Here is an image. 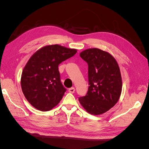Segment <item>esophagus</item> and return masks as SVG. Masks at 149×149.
<instances>
[{
  "mask_svg": "<svg viewBox=\"0 0 149 149\" xmlns=\"http://www.w3.org/2000/svg\"><path fill=\"white\" fill-rule=\"evenodd\" d=\"M74 91H75V88H74L72 87V88H71L68 89V92L70 93H74Z\"/></svg>",
  "mask_w": 149,
  "mask_h": 149,
  "instance_id": "1",
  "label": "esophagus"
}]
</instances>
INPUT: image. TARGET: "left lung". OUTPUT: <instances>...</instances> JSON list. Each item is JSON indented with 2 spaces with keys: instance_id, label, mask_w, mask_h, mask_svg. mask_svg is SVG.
Returning <instances> with one entry per match:
<instances>
[{
  "instance_id": "1",
  "label": "left lung",
  "mask_w": 149,
  "mask_h": 149,
  "mask_svg": "<svg viewBox=\"0 0 149 149\" xmlns=\"http://www.w3.org/2000/svg\"><path fill=\"white\" fill-rule=\"evenodd\" d=\"M79 55L88 65L89 86L79 101L88 113L102 114L119 100L123 83L119 65L111 54L98 48L85 49Z\"/></svg>"
}]
</instances>
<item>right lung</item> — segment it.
<instances>
[{
    "label": "right lung",
    "instance_id": "1",
    "mask_svg": "<svg viewBox=\"0 0 149 149\" xmlns=\"http://www.w3.org/2000/svg\"><path fill=\"white\" fill-rule=\"evenodd\" d=\"M76 52V49L52 45L39 49L30 57L22 71L21 87L31 106L48 111L60 102L66 89L61 83L58 65Z\"/></svg>",
    "mask_w": 149,
    "mask_h": 149
}]
</instances>
